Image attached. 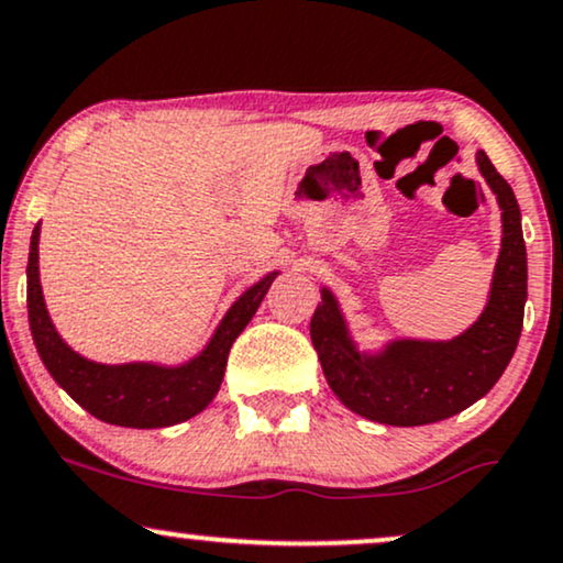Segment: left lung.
<instances>
[{
	"label": "left lung",
	"instance_id": "left-lung-1",
	"mask_svg": "<svg viewBox=\"0 0 563 563\" xmlns=\"http://www.w3.org/2000/svg\"><path fill=\"white\" fill-rule=\"evenodd\" d=\"M477 167L496 194L504 239L490 296L479 320L453 341H390L377 354H362L351 341L335 296L322 288L309 333L324 380L343 406L393 428L449 419L485 396L517 351L527 301V249L521 212L511 186L485 152Z\"/></svg>",
	"mask_w": 563,
	"mask_h": 563
}]
</instances>
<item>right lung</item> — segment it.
I'll list each match as a JSON object with an SVG mask.
<instances>
[{"mask_svg":"<svg viewBox=\"0 0 563 563\" xmlns=\"http://www.w3.org/2000/svg\"><path fill=\"white\" fill-rule=\"evenodd\" d=\"M38 235L42 225L33 228L29 254V322L38 356L73 401H78L101 422L120 424V428H170L205 411L220 390L230 346L252 322L264 294L277 277V273H269L243 290L239 301L217 324L207 349L180 367H162L148 362L99 364L76 354L54 330L38 283Z\"/></svg>","mask_w":563,"mask_h":563,"instance_id":"right-lung-1","label":"right lung"}]
</instances>
